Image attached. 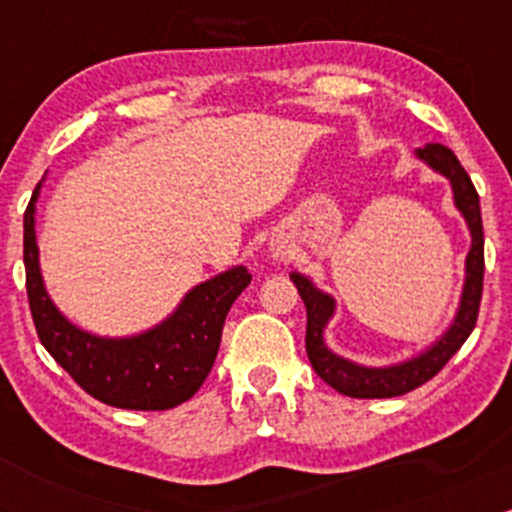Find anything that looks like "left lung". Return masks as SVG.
Instances as JSON below:
<instances>
[{
	"mask_svg": "<svg viewBox=\"0 0 512 512\" xmlns=\"http://www.w3.org/2000/svg\"><path fill=\"white\" fill-rule=\"evenodd\" d=\"M416 156L426 160L433 170L446 175L453 185V200L456 208L461 210L471 227V252L466 257V285H463L461 307H458L456 322L451 324L446 334L433 344L428 352H423L416 359L406 361V364L386 366V369H366V366L352 364V361L342 359V356L332 354L324 344L322 332L327 327L329 317L334 312V299L329 294L319 292L307 277L299 272H292V282L297 287L299 297H302L304 307H307V356L312 361V369L322 381H327L332 389L339 394L352 396V399H391V396H404L409 391L418 389L421 384L431 381L443 366L448 364L453 354L463 347L468 337H471L473 327L478 322L480 297H483V272H485V257H483V220H480V203L476 185H473L471 175L456 158L451 148L441 146V143H428V146L418 148Z\"/></svg>",
	"mask_w": 512,
	"mask_h": 512,
	"instance_id": "obj_1",
	"label": "left lung"
}]
</instances>
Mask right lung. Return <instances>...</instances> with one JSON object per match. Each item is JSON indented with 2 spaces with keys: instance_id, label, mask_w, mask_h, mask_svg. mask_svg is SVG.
Listing matches in <instances>:
<instances>
[{
  "instance_id": "add662e5",
  "label": "right lung",
  "mask_w": 512,
  "mask_h": 512,
  "mask_svg": "<svg viewBox=\"0 0 512 512\" xmlns=\"http://www.w3.org/2000/svg\"><path fill=\"white\" fill-rule=\"evenodd\" d=\"M24 210L27 297L39 342L66 374L101 404L131 411H165L183 404L208 379L227 312L252 275L235 267L185 294L156 329L131 339H101L66 322L46 294L34 235V200Z\"/></svg>"
}]
</instances>
